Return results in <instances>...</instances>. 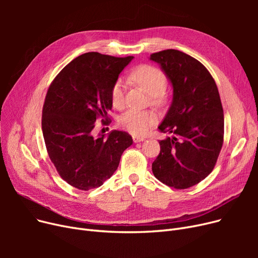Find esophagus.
Here are the masks:
<instances>
[{
	"label": "esophagus",
	"mask_w": 258,
	"mask_h": 258,
	"mask_svg": "<svg viewBox=\"0 0 258 258\" xmlns=\"http://www.w3.org/2000/svg\"><path fill=\"white\" fill-rule=\"evenodd\" d=\"M133 140H134L135 143H137V142H141V141L145 140V138L140 137V136H133Z\"/></svg>",
	"instance_id": "obj_1"
}]
</instances>
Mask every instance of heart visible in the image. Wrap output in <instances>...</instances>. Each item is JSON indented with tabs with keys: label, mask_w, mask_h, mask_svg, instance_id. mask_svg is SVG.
Masks as SVG:
<instances>
[{
	"label": "heart",
	"mask_w": 258,
	"mask_h": 258,
	"mask_svg": "<svg viewBox=\"0 0 258 258\" xmlns=\"http://www.w3.org/2000/svg\"><path fill=\"white\" fill-rule=\"evenodd\" d=\"M130 79L151 95L153 105L161 107L166 104L167 77L159 68L152 64H141L131 72ZM111 101L116 108L124 106V88L121 80H117L111 88ZM156 121L157 115L154 111L128 110L120 116L119 125L134 136H143L152 128Z\"/></svg>",
	"instance_id": "b5f03b06"
}]
</instances>
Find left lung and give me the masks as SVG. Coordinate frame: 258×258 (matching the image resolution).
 <instances>
[{
  "label": "left lung",
  "mask_w": 258,
  "mask_h": 258,
  "mask_svg": "<svg viewBox=\"0 0 258 258\" xmlns=\"http://www.w3.org/2000/svg\"><path fill=\"white\" fill-rule=\"evenodd\" d=\"M170 80L173 98L159 131L171 137L160 140L153 162L155 177L175 189H186L213 170L224 142V111L215 81L206 67L179 50L153 53Z\"/></svg>",
  "instance_id": "1"
}]
</instances>
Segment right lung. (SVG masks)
Here are the masks:
<instances>
[{"label": "right lung", "instance_id": "add662e5", "mask_svg": "<svg viewBox=\"0 0 258 258\" xmlns=\"http://www.w3.org/2000/svg\"><path fill=\"white\" fill-rule=\"evenodd\" d=\"M133 58L81 54L48 89L42 115L47 152L61 179L79 190L97 188L110 179L133 143L131 135L122 131L111 132L107 138L93 135L95 122L112 108V86Z\"/></svg>", "mask_w": 258, "mask_h": 258}]
</instances>
